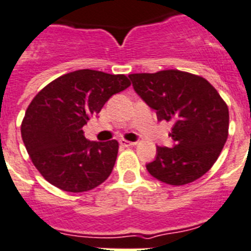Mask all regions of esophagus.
<instances>
[{
    "mask_svg": "<svg viewBox=\"0 0 251 251\" xmlns=\"http://www.w3.org/2000/svg\"><path fill=\"white\" fill-rule=\"evenodd\" d=\"M120 144H121L122 147H126V148H129V147L136 146V142H129V140L121 139V140H120Z\"/></svg>",
    "mask_w": 251,
    "mask_h": 251,
    "instance_id": "1",
    "label": "esophagus"
}]
</instances>
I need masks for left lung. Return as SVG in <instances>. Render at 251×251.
I'll return each instance as SVG.
<instances>
[{"mask_svg":"<svg viewBox=\"0 0 251 251\" xmlns=\"http://www.w3.org/2000/svg\"><path fill=\"white\" fill-rule=\"evenodd\" d=\"M132 86L157 113L173 122L174 147H157L156 160L147 164L153 178L184 185L211 169L228 138L229 113L226 101L203 77L178 69L129 75Z\"/></svg>","mask_w":251,"mask_h":251,"instance_id":"1","label":"left lung"}]
</instances>
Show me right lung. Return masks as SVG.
I'll list each match as a JSON object with an SVG mask.
<instances>
[{
	"label": "right lung",
	"instance_id": "add662e5",
	"mask_svg": "<svg viewBox=\"0 0 251 251\" xmlns=\"http://www.w3.org/2000/svg\"><path fill=\"white\" fill-rule=\"evenodd\" d=\"M129 86L125 75L79 69L51 81L33 98L20 131L30 160L49 183L67 192H86L111 175L119 142H90L82 127L113 94Z\"/></svg>",
	"mask_w": 251,
	"mask_h": 251
}]
</instances>
